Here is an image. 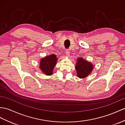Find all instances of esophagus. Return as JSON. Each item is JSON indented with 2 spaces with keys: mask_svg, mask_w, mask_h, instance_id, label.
<instances>
[{
  "mask_svg": "<svg viewBox=\"0 0 125 125\" xmlns=\"http://www.w3.org/2000/svg\"><path fill=\"white\" fill-rule=\"evenodd\" d=\"M65 54H66V55L67 56H69V51L68 50H67L65 51Z\"/></svg>",
  "mask_w": 125,
  "mask_h": 125,
  "instance_id": "34e87169",
  "label": "esophagus"
}]
</instances>
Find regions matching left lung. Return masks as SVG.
<instances>
[{
  "label": "left lung",
  "mask_w": 125,
  "mask_h": 125,
  "mask_svg": "<svg viewBox=\"0 0 125 125\" xmlns=\"http://www.w3.org/2000/svg\"><path fill=\"white\" fill-rule=\"evenodd\" d=\"M75 68L76 70L77 77L83 78L87 77L90 74L92 71L93 66L92 63L80 57L77 59Z\"/></svg>",
  "instance_id": "1"
}]
</instances>
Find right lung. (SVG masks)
<instances>
[{"instance_id": "1", "label": "right lung", "mask_w": 125, "mask_h": 125, "mask_svg": "<svg viewBox=\"0 0 125 125\" xmlns=\"http://www.w3.org/2000/svg\"><path fill=\"white\" fill-rule=\"evenodd\" d=\"M57 58L55 54L45 57L41 60L40 62V68L42 72L47 75H51L52 74V71L57 62Z\"/></svg>"}]
</instances>
